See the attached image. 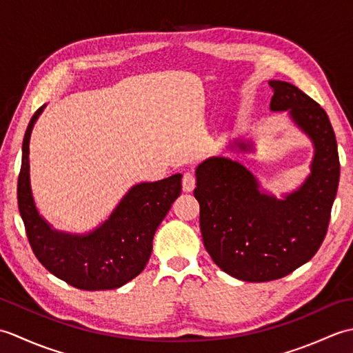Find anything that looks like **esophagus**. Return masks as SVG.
I'll use <instances>...</instances> for the list:
<instances>
[{
    "label": "esophagus",
    "instance_id": "obj_1",
    "mask_svg": "<svg viewBox=\"0 0 353 353\" xmlns=\"http://www.w3.org/2000/svg\"><path fill=\"white\" fill-rule=\"evenodd\" d=\"M182 186L185 192H191L196 188V177H194V174H191V172H185L182 179Z\"/></svg>",
    "mask_w": 353,
    "mask_h": 353
}]
</instances>
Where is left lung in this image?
Segmentation results:
<instances>
[{
    "label": "left lung",
    "instance_id": "left-lung-1",
    "mask_svg": "<svg viewBox=\"0 0 353 353\" xmlns=\"http://www.w3.org/2000/svg\"><path fill=\"white\" fill-rule=\"evenodd\" d=\"M272 112H287L314 145L311 172L292 192L274 197L243 163L212 156L196 168L194 197L200 230L212 261L245 282H267L294 272L317 253L326 235L339 190L340 159L326 112L288 81L270 80ZM230 152H253V142L235 139Z\"/></svg>",
    "mask_w": 353,
    "mask_h": 353
}]
</instances>
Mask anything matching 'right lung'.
<instances>
[{
	"label": "right lung",
	"mask_w": 353,
	"mask_h": 353,
	"mask_svg": "<svg viewBox=\"0 0 353 353\" xmlns=\"http://www.w3.org/2000/svg\"><path fill=\"white\" fill-rule=\"evenodd\" d=\"M45 106L36 110L22 141L18 206L41 264L79 290H115L137 277L150 259L156 229L182 191V174L133 185L109 219L86 234L57 230L39 214L30 185V137Z\"/></svg>",
	"instance_id": "obj_1"
}]
</instances>
